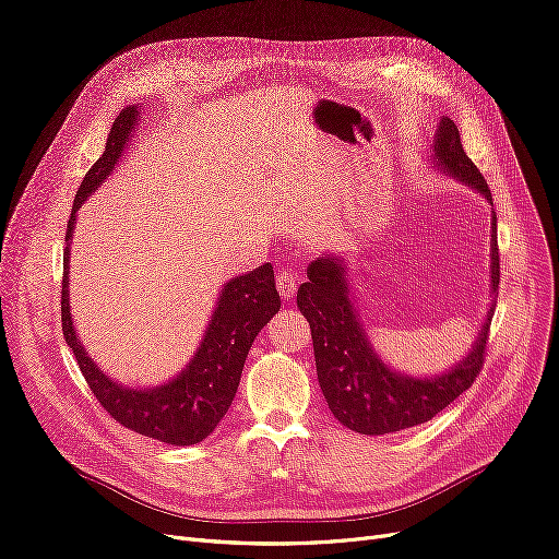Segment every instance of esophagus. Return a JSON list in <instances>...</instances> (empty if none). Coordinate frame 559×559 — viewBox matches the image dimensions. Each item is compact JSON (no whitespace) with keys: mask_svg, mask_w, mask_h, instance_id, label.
<instances>
[{"mask_svg":"<svg viewBox=\"0 0 559 559\" xmlns=\"http://www.w3.org/2000/svg\"><path fill=\"white\" fill-rule=\"evenodd\" d=\"M276 287H278V295H281L283 299H289V297H295V293H297L299 278H297L295 272H281V274L276 276Z\"/></svg>","mask_w":559,"mask_h":559,"instance_id":"obj_1","label":"esophagus"}]
</instances>
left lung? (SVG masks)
<instances>
[{
	"instance_id": "8db88e82",
	"label": "left lung",
	"mask_w": 559,
	"mask_h": 559,
	"mask_svg": "<svg viewBox=\"0 0 559 559\" xmlns=\"http://www.w3.org/2000/svg\"><path fill=\"white\" fill-rule=\"evenodd\" d=\"M431 162L441 174L468 185L491 203V295L471 352L441 374L411 377L393 370L377 354L354 308L347 264L340 255H322L308 264V281L299 287L297 306L310 324L314 366L331 414L352 431L381 436L431 420L436 414L466 393L481 370L489 324L496 310L500 260L498 219L491 189L464 153L454 120L441 118L431 141Z\"/></svg>"
}]
</instances>
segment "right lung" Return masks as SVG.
Segmentation results:
<instances>
[{
	"mask_svg": "<svg viewBox=\"0 0 559 559\" xmlns=\"http://www.w3.org/2000/svg\"><path fill=\"white\" fill-rule=\"evenodd\" d=\"M139 105H130L114 120L103 157L84 176L66 230L61 322L68 347L107 414L123 427L168 445H193L214 431L237 393L241 370L255 335L281 308L274 283V266L264 262L253 272L224 283L199 349L187 366L162 385L130 388L111 379L84 349L70 312V241L78 224V210L116 168L120 155L139 126Z\"/></svg>",
	"mask_w": 559,
	"mask_h": 559,
	"instance_id": "1",
	"label": "right lung"
}]
</instances>
